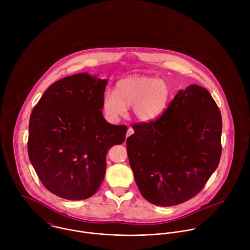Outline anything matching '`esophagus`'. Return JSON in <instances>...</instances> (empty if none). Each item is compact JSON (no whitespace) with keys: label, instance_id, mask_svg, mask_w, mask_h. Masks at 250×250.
Returning a JSON list of instances; mask_svg holds the SVG:
<instances>
[{"label":"esophagus","instance_id":"obj_1","mask_svg":"<svg viewBox=\"0 0 250 250\" xmlns=\"http://www.w3.org/2000/svg\"><path fill=\"white\" fill-rule=\"evenodd\" d=\"M133 134H134V129L132 127H129L128 131H127V134H126V138H129Z\"/></svg>","mask_w":250,"mask_h":250}]
</instances>
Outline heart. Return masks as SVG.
<instances>
[{
	"label": "heart",
	"instance_id": "1",
	"mask_svg": "<svg viewBox=\"0 0 250 250\" xmlns=\"http://www.w3.org/2000/svg\"><path fill=\"white\" fill-rule=\"evenodd\" d=\"M172 98L169 83L153 76H130L118 81L115 89L107 90L102 98V108L110 121H116L133 106L134 116L143 122L160 117Z\"/></svg>",
	"mask_w": 250,
	"mask_h": 250
}]
</instances>
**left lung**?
<instances>
[{
	"label": "left lung",
	"instance_id": "obj_1",
	"mask_svg": "<svg viewBox=\"0 0 250 250\" xmlns=\"http://www.w3.org/2000/svg\"><path fill=\"white\" fill-rule=\"evenodd\" d=\"M129 163L143 197L175 206L195 196L221 156V113L209 91L197 84L179 90L156 120L133 125Z\"/></svg>",
	"mask_w": 250,
	"mask_h": 250
}]
</instances>
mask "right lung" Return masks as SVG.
<instances>
[{
  "label": "right lung",
  "instance_id": "add662e5",
  "mask_svg": "<svg viewBox=\"0 0 250 250\" xmlns=\"http://www.w3.org/2000/svg\"><path fill=\"white\" fill-rule=\"evenodd\" d=\"M107 83L87 73L65 77L32 111L30 161L43 186L62 198L92 196L105 177L108 149L125 141L127 127L108 123L101 110Z\"/></svg>",
  "mask_w": 250,
  "mask_h": 250
}]
</instances>
